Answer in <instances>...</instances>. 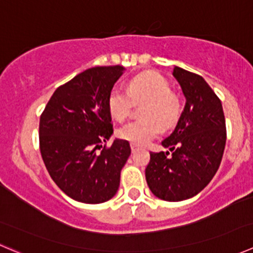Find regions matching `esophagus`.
<instances>
[{
	"mask_svg": "<svg viewBox=\"0 0 253 253\" xmlns=\"http://www.w3.org/2000/svg\"><path fill=\"white\" fill-rule=\"evenodd\" d=\"M139 149V145L138 144H136V143H131V150H132V153H134V152H137V150Z\"/></svg>",
	"mask_w": 253,
	"mask_h": 253,
	"instance_id": "obj_1",
	"label": "esophagus"
}]
</instances>
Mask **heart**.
Listing matches in <instances>:
<instances>
[{"label":"heart","instance_id":"b5f03b06","mask_svg":"<svg viewBox=\"0 0 253 253\" xmlns=\"http://www.w3.org/2000/svg\"><path fill=\"white\" fill-rule=\"evenodd\" d=\"M132 100L144 101L142 119L133 120L119 128L120 138L136 144H145L158 136L162 127L171 128L182 115L183 100L171 90L169 81L157 72L136 76L128 82L127 90L115 86L109 91L108 109L117 121H124L131 114Z\"/></svg>","mask_w":253,"mask_h":253}]
</instances>
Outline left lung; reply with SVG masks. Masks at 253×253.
<instances>
[{
  "mask_svg": "<svg viewBox=\"0 0 253 253\" xmlns=\"http://www.w3.org/2000/svg\"><path fill=\"white\" fill-rule=\"evenodd\" d=\"M186 96L175 131L162 142L169 152L150 153L145 178L158 198L178 202L193 197L215 175L226 142L223 106L200 75L175 67L172 72Z\"/></svg>",
  "mask_w": 253,
  "mask_h": 253,
  "instance_id": "8db88e82",
  "label": "left lung"
}]
</instances>
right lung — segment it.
Segmentation results:
<instances>
[{
  "mask_svg": "<svg viewBox=\"0 0 253 253\" xmlns=\"http://www.w3.org/2000/svg\"><path fill=\"white\" fill-rule=\"evenodd\" d=\"M122 71L121 66H100L79 73L56 89L40 116L45 167L53 182L78 202L103 203L114 197L131 154L124 139L106 145L114 132L108 95Z\"/></svg>",
  "mask_w": 253,
  "mask_h": 253,
  "instance_id": "1",
  "label": "right lung"
}]
</instances>
